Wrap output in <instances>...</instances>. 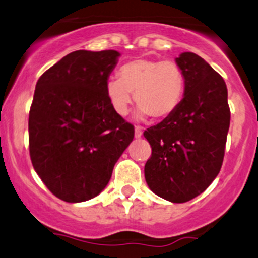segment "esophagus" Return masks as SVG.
I'll list each match as a JSON object with an SVG mask.
<instances>
[{"mask_svg": "<svg viewBox=\"0 0 258 258\" xmlns=\"http://www.w3.org/2000/svg\"><path fill=\"white\" fill-rule=\"evenodd\" d=\"M141 135H143V128L137 125V126H135V138H137V139L141 138Z\"/></svg>", "mask_w": 258, "mask_h": 258, "instance_id": "esophagus-1", "label": "esophagus"}]
</instances>
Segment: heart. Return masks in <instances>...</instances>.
<instances>
[{
  "label": "heart",
  "instance_id": "1",
  "mask_svg": "<svg viewBox=\"0 0 258 258\" xmlns=\"http://www.w3.org/2000/svg\"><path fill=\"white\" fill-rule=\"evenodd\" d=\"M119 78H109L106 92L118 114L128 113L132 94L139 106V115L162 120L176 111L184 97L185 74L173 60L137 58L124 63Z\"/></svg>",
  "mask_w": 258,
  "mask_h": 258
}]
</instances>
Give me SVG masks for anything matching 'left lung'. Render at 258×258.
I'll return each mask as SVG.
<instances>
[{
	"label": "left lung",
	"instance_id": "obj_1",
	"mask_svg": "<svg viewBox=\"0 0 258 258\" xmlns=\"http://www.w3.org/2000/svg\"><path fill=\"white\" fill-rule=\"evenodd\" d=\"M175 62L186 80L184 98L174 113L144 132L152 149L145 179L156 195L183 204L204 192L218 175L230 109L227 85L206 60L184 52Z\"/></svg>",
	"mask_w": 258,
	"mask_h": 258
}]
</instances>
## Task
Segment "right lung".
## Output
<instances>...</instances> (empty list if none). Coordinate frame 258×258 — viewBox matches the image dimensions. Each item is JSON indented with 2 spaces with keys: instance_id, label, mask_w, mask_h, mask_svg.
Here are the masks:
<instances>
[{
  "instance_id": "right-lung-1",
  "label": "right lung",
  "mask_w": 258,
  "mask_h": 258,
  "mask_svg": "<svg viewBox=\"0 0 258 258\" xmlns=\"http://www.w3.org/2000/svg\"><path fill=\"white\" fill-rule=\"evenodd\" d=\"M119 52L79 50L39 78L29 112V152L43 184L66 202L88 201L108 184L134 139L106 84Z\"/></svg>"
}]
</instances>
